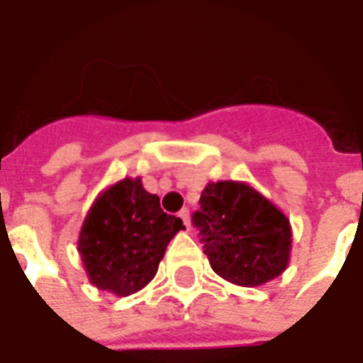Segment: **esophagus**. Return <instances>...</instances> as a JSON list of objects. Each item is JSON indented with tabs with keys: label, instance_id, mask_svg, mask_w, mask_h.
Returning a JSON list of instances; mask_svg holds the SVG:
<instances>
[{
	"label": "esophagus",
	"instance_id": "1",
	"mask_svg": "<svg viewBox=\"0 0 363 363\" xmlns=\"http://www.w3.org/2000/svg\"><path fill=\"white\" fill-rule=\"evenodd\" d=\"M179 218H181L182 221H184V225H186V229H190V212L186 210V208H182L181 212H179Z\"/></svg>",
	"mask_w": 363,
	"mask_h": 363
}]
</instances>
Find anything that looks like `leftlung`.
I'll list each match as a JSON object with an SVG mask.
<instances>
[{
  "mask_svg": "<svg viewBox=\"0 0 363 363\" xmlns=\"http://www.w3.org/2000/svg\"><path fill=\"white\" fill-rule=\"evenodd\" d=\"M192 221L200 228L210 267L223 280L255 288L288 268L289 220L247 182H208Z\"/></svg>",
  "mask_w": 363,
  "mask_h": 363,
  "instance_id": "obj_1",
  "label": "left lung"
}]
</instances>
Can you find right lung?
Here are the masks:
<instances>
[{
  "mask_svg": "<svg viewBox=\"0 0 363 363\" xmlns=\"http://www.w3.org/2000/svg\"><path fill=\"white\" fill-rule=\"evenodd\" d=\"M181 218L161 210L157 194L140 177H126L104 189L83 220L77 251L89 281L120 297L145 288L157 274L167 245Z\"/></svg>",
  "mask_w": 363,
  "mask_h": 363,
  "instance_id": "1",
  "label": "right lung"
}]
</instances>
